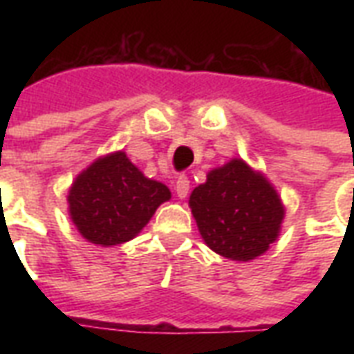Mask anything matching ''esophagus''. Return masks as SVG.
Segmentation results:
<instances>
[{"label":"esophagus","mask_w":354,"mask_h":354,"mask_svg":"<svg viewBox=\"0 0 354 354\" xmlns=\"http://www.w3.org/2000/svg\"><path fill=\"white\" fill-rule=\"evenodd\" d=\"M174 189H176V195L180 199H185L187 193H189V178L185 176V174H180L176 180V185H174Z\"/></svg>","instance_id":"1"}]
</instances>
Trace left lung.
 Here are the masks:
<instances>
[{"label":"left lung","mask_w":354,"mask_h":354,"mask_svg":"<svg viewBox=\"0 0 354 354\" xmlns=\"http://www.w3.org/2000/svg\"><path fill=\"white\" fill-rule=\"evenodd\" d=\"M193 218L216 254L237 261L266 252L281 230L284 208L266 178L241 159L208 172L189 197Z\"/></svg>","instance_id":"8db88e82"}]
</instances>
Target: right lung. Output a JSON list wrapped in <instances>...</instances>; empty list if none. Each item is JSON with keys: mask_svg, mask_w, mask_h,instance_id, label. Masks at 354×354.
Segmentation results:
<instances>
[{"mask_svg": "<svg viewBox=\"0 0 354 354\" xmlns=\"http://www.w3.org/2000/svg\"><path fill=\"white\" fill-rule=\"evenodd\" d=\"M169 199V187L144 176L123 151L93 162L75 178L68 195L75 227L88 243L100 246L136 237Z\"/></svg>", "mask_w": 354, "mask_h": 354, "instance_id": "right-lung-1", "label": "right lung"}]
</instances>
